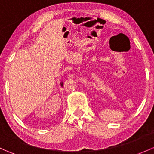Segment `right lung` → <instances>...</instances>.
Returning <instances> with one entry per match:
<instances>
[{
    "instance_id": "1",
    "label": "right lung",
    "mask_w": 154,
    "mask_h": 154,
    "mask_svg": "<svg viewBox=\"0 0 154 154\" xmlns=\"http://www.w3.org/2000/svg\"><path fill=\"white\" fill-rule=\"evenodd\" d=\"M61 85H62V86H63V82H62V83H61Z\"/></svg>"
}]
</instances>
